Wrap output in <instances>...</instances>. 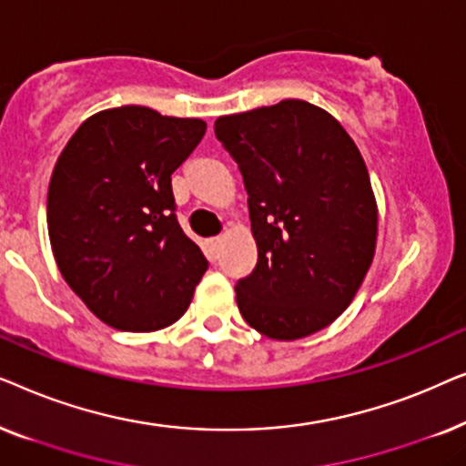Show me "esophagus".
<instances>
[{"instance_id":"obj_1","label":"esophagus","mask_w":466,"mask_h":466,"mask_svg":"<svg viewBox=\"0 0 466 466\" xmlns=\"http://www.w3.org/2000/svg\"><path fill=\"white\" fill-rule=\"evenodd\" d=\"M220 244H222V239L220 238H212V239H208V248H209V252L214 254H218V250H220Z\"/></svg>"}]
</instances>
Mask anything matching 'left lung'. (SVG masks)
I'll return each instance as SVG.
<instances>
[{"label":"left lung","mask_w":466,"mask_h":466,"mask_svg":"<svg viewBox=\"0 0 466 466\" xmlns=\"http://www.w3.org/2000/svg\"><path fill=\"white\" fill-rule=\"evenodd\" d=\"M216 137L244 176L258 260L235 286L244 320L292 341L343 314L375 254L378 203L354 139L301 99L220 116Z\"/></svg>","instance_id":"1"}]
</instances>
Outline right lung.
<instances>
[{"label":"right lung","mask_w":466,"mask_h":466,"mask_svg":"<svg viewBox=\"0 0 466 466\" xmlns=\"http://www.w3.org/2000/svg\"><path fill=\"white\" fill-rule=\"evenodd\" d=\"M203 136L201 118L123 106L86 118L56 158L50 246L69 289L107 327L150 333L188 309L208 260L177 225L171 174Z\"/></svg>","instance_id":"right-lung-1"}]
</instances>
